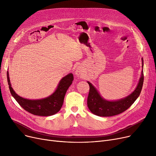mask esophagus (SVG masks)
<instances>
[{
  "label": "esophagus",
  "instance_id": "34e87169",
  "mask_svg": "<svg viewBox=\"0 0 156 156\" xmlns=\"http://www.w3.org/2000/svg\"><path fill=\"white\" fill-rule=\"evenodd\" d=\"M83 68L80 66H78L76 68L75 74L77 76H81V75H83Z\"/></svg>",
  "mask_w": 156,
  "mask_h": 156
}]
</instances>
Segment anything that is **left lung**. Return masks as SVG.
Returning a JSON list of instances; mask_svg holds the SVG:
<instances>
[{"label": "left lung", "mask_w": 156, "mask_h": 156, "mask_svg": "<svg viewBox=\"0 0 156 156\" xmlns=\"http://www.w3.org/2000/svg\"><path fill=\"white\" fill-rule=\"evenodd\" d=\"M142 60L143 68V59ZM87 83L90 87L87 99V105L90 111L99 116H112L122 113L128 109L140 95L144 83V71L142 69L141 77L135 90L124 99L118 101H109L103 99L92 84L89 81H87Z\"/></svg>", "instance_id": "left-lung-1"}]
</instances>
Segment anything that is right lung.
Here are the masks:
<instances>
[{"instance_id":"add662e5","label":"right lung","mask_w":156,"mask_h":156,"mask_svg":"<svg viewBox=\"0 0 156 156\" xmlns=\"http://www.w3.org/2000/svg\"><path fill=\"white\" fill-rule=\"evenodd\" d=\"M7 78L11 94L18 103L30 113L41 116H52L59 111L63 104L65 94L73 83L74 78L73 74L69 73L61 80L57 89L52 95L42 99L30 100L24 99L15 93L10 83L8 71Z\"/></svg>"}]
</instances>
